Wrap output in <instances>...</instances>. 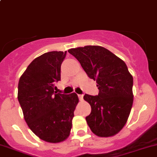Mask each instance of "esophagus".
I'll use <instances>...</instances> for the list:
<instances>
[{
	"label": "esophagus",
	"instance_id": "esophagus-1",
	"mask_svg": "<svg viewBox=\"0 0 157 157\" xmlns=\"http://www.w3.org/2000/svg\"><path fill=\"white\" fill-rule=\"evenodd\" d=\"M78 97H79V99H80V100L82 101V100H83V94H79Z\"/></svg>",
	"mask_w": 157,
	"mask_h": 157
}]
</instances>
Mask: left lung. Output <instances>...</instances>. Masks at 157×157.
I'll list each match as a JSON object with an SVG mask.
<instances>
[{
	"instance_id": "1",
	"label": "left lung",
	"mask_w": 157,
	"mask_h": 157,
	"mask_svg": "<svg viewBox=\"0 0 157 157\" xmlns=\"http://www.w3.org/2000/svg\"><path fill=\"white\" fill-rule=\"evenodd\" d=\"M68 52L97 83V96H83L91 106L86 117L89 127L99 137L118 134L127 122L134 100L133 77L126 64L102 46L87 45L69 49Z\"/></svg>"
}]
</instances>
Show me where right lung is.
<instances>
[{"label": "right lung", "instance_id": "add662e5", "mask_svg": "<svg viewBox=\"0 0 157 157\" xmlns=\"http://www.w3.org/2000/svg\"><path fill=\"white\" fill-rule=\"evenodd\" d=\"M67 52H49L35 58L20 77L18 100L31 131L42 140L59 143L68 137L79 102L75 93L55 91Z\"/></svg>", "mask_w": 157, "mask_h": 157}]
</instances>
